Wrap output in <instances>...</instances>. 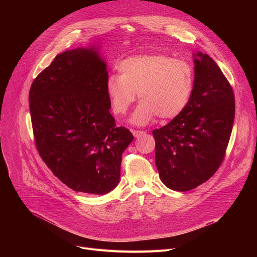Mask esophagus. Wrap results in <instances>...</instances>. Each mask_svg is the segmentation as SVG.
I'll use <instances>...</instances> for the list:
<instances>
[{
	"instance_id": "esophagus-1",
	"label": "esophagus",
	"mask_w": 257,
	"mask_h": 257,
	"mask_svg": "<svg viewBox=\"0 0 257 257\" xmlns=\"http://www.w3.org/2000/svg\"><path fill=\"white\" fill-rule=\"evenodd\" d=\"M132 134L134 135V137H140L141 135L144 134V131H141V130H132Z\"/></svg>"
}]
</instances>
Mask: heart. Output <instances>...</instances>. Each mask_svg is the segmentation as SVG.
Returning a JSON list of instances; mask_svg holds the SVG:
<instances>
[{
    "instance_id": "obj_1",
    "label": "heart",
    "mask_w": 257,
    "mask_h": 257,
    "mask_svg": "<svg viewBox=\"0 0 257 257\" xmlns=\"http://www.w3.org/2000/svg\"><path fill=\"white\" fill-rule=\"evenodd\" d=\"M119 75L106 80V93L116 115H125L135 101L141 100L130 121L144 126L156 117H178L189 103L193 87L192 66L166 55H137L118 66Z\"/></svg>"
}]
</instances>
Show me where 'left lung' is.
<instances>
[{
  "mask_svg": "<svg viewBox=\"0 0 257 257\" xmlns=\"http://www.w3.org/2000/svg\"><path fill=\"white\" fill-rule=\"evenodd\" d=\"M193 57L188 105L153 131L160 178L168 188L182 192L206 182L222 165L235 118L234 92L222 70L207 54Z\"/></svg>",
  "mask_w": 257,
  "mask_h": 257,
  "instance_id": "left-lung-1",
  "label": "left lung"
}]
</instances>
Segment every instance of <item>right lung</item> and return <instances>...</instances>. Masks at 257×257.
<instances>
[{
  "mask_svg": "<svg viewBox=\"0 0 257 257\" xmlns=\"http://www.w3.org/2000/svg\"><path fill=\"white\" fill-rule=\"evenodd\" d=\"M107 78L97 49L77 48L58 55L30 87L36 149L53 174L77 192L112 191L133 140L109 113Z\"/></svg>",
  "mask_w": 257,
  "mask_h": 257,
  "instance_id": "add662e5",
  "label": "right lung"
}]
</instances>
